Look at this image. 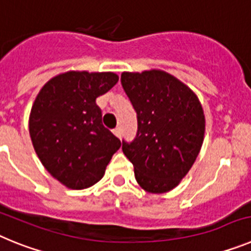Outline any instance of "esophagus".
I'll use <instances>...</instances> for the list:
<instances>
[{
	"label": "esophagus",
	"mask_w": 251,
	"mask_h": 251,
	"mask_svg": "<svg viewBox=\"0 0 251 251\" xmlns=\"http://www.w3.org/2000/svg\"><path fill=\"white\" fill-rule=\"evenodd\" d=\"M113 133H114L115 137H118V138H121V136H122L121 127H117V128H115V129H113Z\"/></svg>",
	"instance_id": "34e87169"
}]
</instances>
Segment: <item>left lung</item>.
Here are the masks:
<instances>
[{"instance_id": "obj_1", "label": "left lung", "mask_w": 251, "mask_h": 251, "mask_svg": "<svg viewBox=\"0 0 251 251\" xmlns=\"http://www.w3.org/2000/svg\"><path fill=\"white\" fill-rule=\"evenodd\" d=\"M121 83L138 119L136 138L123 141V153L145 191H171L191 170L202 147V105L191 88L159 69L124 72Z\"/></svg>"}]
</instances>
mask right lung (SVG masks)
<instances>
[{"instance_id":"add662e5","label":"right lung","mask_w":251,"mask_h":251,"mask_svg":"<svg viewBox=\"0 0 251 251\" xmlns=\"http://www.w3.org/2000/svg\"><path fill=\"white\" fill-rule=\"evenodd\" d=\"M112 72H70L51 77L31 108L28 132L45 170L72 190L100 181L121 141L101 123L95 100L118 83Z\"/></svg>"}]
</instances>
